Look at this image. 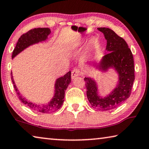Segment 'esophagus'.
I'll list each match as a JSON object with an SVG mask.
<instances>
[{"instance_id": "1", "label": "esophagus", "mask_w": 149, "mask_h": 149, "mask_svg": "<svg viewBox=\"0 0 149 149\" xmlns=\"http://www.w3.org/2000/svg\"><path fill=\"white\" fill-rule=\"evenodd\" d=\"M81 74V71L79 69H74L72 72V79H74L75 77L79 76Z\"/></svg>"}]
</instances>
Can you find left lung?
Listing matches in <instances>:
<instances>
[{
    "label": "left lung",
    "mask_w": 149,
    "mask_h": 149,
    "mask_svg": "<svg viewBox=\"0 0 149 149\" xmlns=\"http://www.w3.org/2000/svg\"><path fill=\"white\" fill-rule=\"evenodd\" d=\"M107 40V52L102 56L97 68L102 72L114 68L118 74L116 87L107 97L99 95L97 84L91 77L84 78L87 97L92 107L102 111L117 108L130 97L135 80L134 61L132 52L127 42L113 30L99 27Z\"/></svg>",
    "instance_id": "left-lung-1"
}]
</instances>
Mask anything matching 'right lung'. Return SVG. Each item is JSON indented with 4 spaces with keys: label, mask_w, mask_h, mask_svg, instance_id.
<instances>
[{
    "label": "right lung",
    "mask_w": 149,
    "mask_h": 149,
    "mask_svg": "<svg viewBox=\"0 0 149 149\" xmlns=\"http://www.w3.org/2000/svg\"><path fill=\"white\" fill-rule=\"evenodd\" d=\"M49 28H35L29 30L26 33H24L19 37L18 41L17 42L15 49L12 52V58L17 56V54L23 51L26 48L31 45L39 43L40 42L46 41L48 36L50 33ZM11 79L14 87L16 90L17 95L18 96L19 100L26 104L27 107L31 110L38 111L42 113H51L60 109L64 102L65 91L69 84L71 82V72H68L64 76L58 78L54 84V95L52 99L49 102L45 104H38L27 100L26 98L22 97L18 89L15 84L11 72Z\"/></svg>",
    "instance_id": "right-lung-1"
}]
</instances>
